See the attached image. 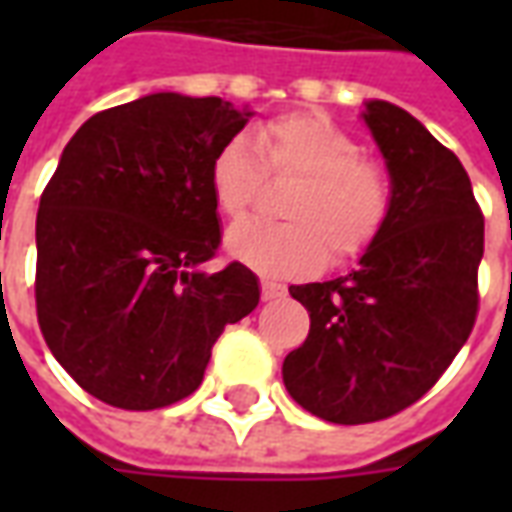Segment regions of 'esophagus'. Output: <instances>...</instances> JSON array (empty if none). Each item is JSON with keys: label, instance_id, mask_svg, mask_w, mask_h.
<instances>
[{"label": "esophagus", "instance_id": "1", "mask_svg": "<svg viewBox=\"0 0 512 512\" xmlns=\"http://www.w3.org/2000/svg\"><path fill=\"white\" fill-rule=\"evenodd\" d=\"M260 288H263V301H277L288 293L285 285H279V282H274V279H263V282H260Z\"/></svg>", "mask_w": 512, "mask_h": 512}]
</instances>
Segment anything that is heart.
Here are the masks:
<instances>
[{
	"instance_id": "b5f03b06",
	"label": "heart",
	"mask_w": 512,
	"mask_h": 512,
	"mask_svg": "<svg viewBox=\"0 0 512 512\" xmlns=\"http://www.w3.org/2000/svg\"><path fill=\"white\" fill-rule=\"evenodd\" d=\"M266 172L301 178L285 202L290 222H238L224 238L227 252L268 277H299L329 263L362 257L384 233L392 213L386 169L362 158L345 128L315 112L268 120L257 136L227 139L211 164L219 211L244 216L260 197Z\"/></svg>"
}]
</instances>
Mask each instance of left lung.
Listing matches in <instances>:
<instances>
[{"label":"left lung","mask_w":512,"mask_h":512,"mask_svg":"<svg viewBox=\"0 0 512 512\" xmlns=\"http://www.w3.org/2000/svg\"><path fill=\"white\" fill-rule=\"evenodd\" d=\"M362 120L392 183V213L345 277L290 285L310 312L282 381L315 417L365 425L428 392L472 334L483 213L458 156L406 109L367 101Z\"/></svg>","instance_id":"8db88e82"}]
</instances>
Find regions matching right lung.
Masks as SVG:
<instances>
[{
	"label": "right lung",
	"mask_w": 512,
	"mask_h": 512,
	"mask_svg": "<svg viewBox=\"0 0 512 512\" xmlns=\"http://www.w3.org/2000/svg\"><path fill=\"white\" fill-rule=\"evenodd\" d=\"M222 98L150 93L98 112L40 197V332L84 392L150 411L200 386L213 343L260 301L241 263L200 266L222 241L216 150L249 123Z\"/></svg>",
	"instance_id": "right-lung-1"
}]
</instances>
